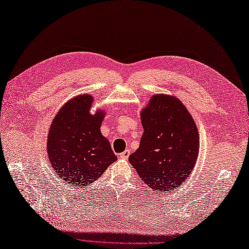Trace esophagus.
<instances>
[{
    "label": "esophagus",
    "instance_id": "34e87169",
    "mask_svg": "<svg viewBox=\"0 0 249 249\" xmlns=\"http://www.w3.org/2000/svg\"><path fill=\"white\" fill-rule=\"evenodd\" d=\"M129 154H130L129 150H125L123 153H121V154H120L119 156H120L121 158H123V160H126V158H128Z\"/></svg>",
    "mask_w": 249,
    "mask_h": 249
}]
</instances>
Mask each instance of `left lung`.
<instances>
[{"label": "left lung", "mask_w": 249, "mask_h": 249, "mask_svg": "<svg viewBox=\"0 0 249 249\" xmlns=\"http://www.w3.org/2000/svg\"><path fill=\"white\" fill-rule=\"evenodd\" d=\"M143 135L128 158L138 176L156 192H172L192 173L199 153L198 128L179 99L152 96L141 110Z\"/></svg>", "instance_id": "8db88e82"}]
</instances>
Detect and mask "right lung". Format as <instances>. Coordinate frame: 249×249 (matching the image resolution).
Here are the masks:
<instances>
[{"label":"right lung","mask_w":249,"mask_h":249,"mask_svg":"<svg viewBox=\"0 0 249 249\" xmlns=\"http://www.w3.org/2000/svg\"><path fill=\"white\" fill-rule=\"evenodd\" d=\"M93 96L79 95L63 106L50 125L47 152L53 170L68 185L89 186L118 158L102 135L105 111L89 113Z\"/></svg>","instance_id":"add662e5"}]
</instances>
